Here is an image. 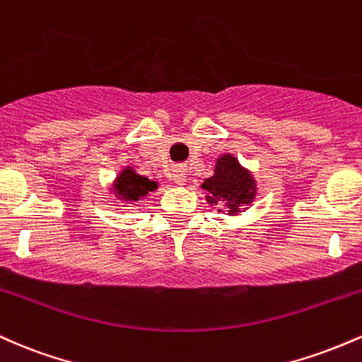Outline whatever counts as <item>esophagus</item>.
<instances>
[{
    "label": "esophagus",
    "instance_id": "1",
    "mask_svg": "<svg viewBox=\"0 0 362 362\" xmlns=\"http://www.w3.org/2000/svg\"><path fill=\"white\" fill-rule=\"evenodd\" d=\"M173 181L176 182V185H182V182H185V180H186V173H185V169L182 168H176L173 170Z\"/></svg>",
    "mask_w": 362,
    "mask_h": 362
}]
</instances>
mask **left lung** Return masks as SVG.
I'll return each mask as SVG.
<instances>
[{
  "label": "left lung",
  "mask_w": 362,
  "mask_h": 362,
  "mask_svg": "<svg viewBox=\"0 0 362 362\" xmlns=\"http://www.w3.org/2000/svg\"><path fill=\"white\" fill-rule=\"evenodd\" d=\"M202 188L209 193L206 200L210 203L222 202L229 214L241 212L243 206L253 202L255 193H257L251 174L243 169L238 159L229 153L217 159L215 174L205 180Z\"/></svg>",
  "instance_id": "1"
}]
</instances>
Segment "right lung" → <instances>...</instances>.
<instances>
[{"mask_svg": "<svg viewBox=\"0 0 362 362\" xmlns=\"http://www.w3.org/2000/svg\"><path fill=\"white\" fill-rule=\"evenodd\" d=\"M115 189L116 194H119L124 202H136L148 192L157 189V182L140 176L132 168H127L116 180Z\"/></svg>", "mask_w": 362, "mask_h": 362, "instance_id": "right-lung-1", "label": "right lung"}]
</instances>
